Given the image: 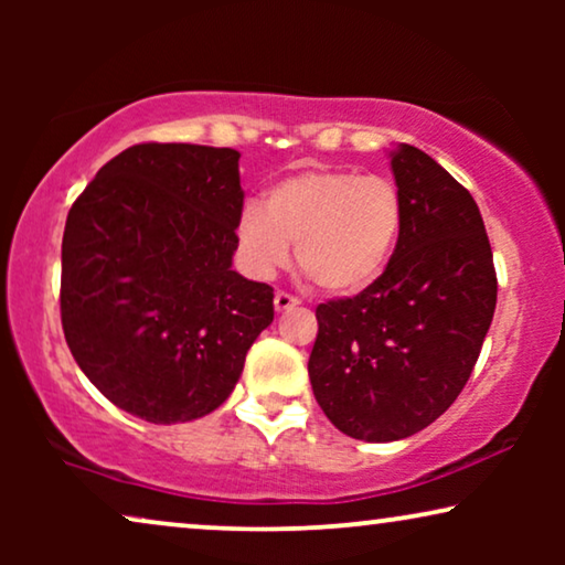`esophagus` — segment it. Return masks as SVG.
Returning <instances> with one entry per match:
<instances>
[{
  "label": "esophagus",
  "instance_id": "esophagus-1",
  "mask_svg": "<svg viewBox=\"0 0 565 565\" xmlns=\"http://www.w3.org/2000/svg\"><path fill=\"white\" fill-rule=\"evenodd\" d=\"M298 303H300V300L296 296H290V292H282V290L275 292V311L277 313L290 311V308H296Z\"/></svg>",
  "mask_w": 565,
  "mask_h": 565
}]
</instances>
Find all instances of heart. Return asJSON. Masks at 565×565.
<instances>
[{
    "label": "heart",
    "mask_w": 565,
    "mask_h": 565,
    "mask_svg": "<svg viewBox=\"0 0 565 565\" xmlns=\"http://www.w3.org/2000/svg\"><path fill=\"white\" fill-rule=\"evenodd\" d=\"M404 228V200L385 177L306 169L277 180L265 203H246L236 223V262L273 280L296 244L300 273L329 296H358L381 280Z\"/></svg>",
    "instance_id": "heart-1"
}]
</instances>
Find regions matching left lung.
<instances>
[{"label":"left lung","instance_id":"obj_1","mask_svg":"<svg viewBox=\"0 0 565 565\" xmlns=\"http://www.w3.org/2000/svg\"><path fill=\"white\" fill-rule=\"evenodd\" d=\"M404 228L381 280L316 308L313 396L339 431L396 443L460 396L489 334L497 273L476 200L429 153L391 151Z\"/></svg>","mask_w":565,"mask_h":565}]
</instances>
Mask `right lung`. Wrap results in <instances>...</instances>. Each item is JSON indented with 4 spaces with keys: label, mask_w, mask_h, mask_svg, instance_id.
I'll return each instance as SVG.
<instances>
[{
    "label": "right lung",
    "mask_w": 565,
    "mask_h": 565,
    "mask_svg": "<svg viewBox=\"0 0 565 565\" xmlns=\"http://www.w3.org/2000/svg\"><path fill=\"white\" fill-rule=\"evenodd\" d=\"M234 149L138 143L76 198L61 244V323L82 373L151 424L211 414L275 319L234 267L244 207Z\"/></svg>",
    "instance_id": "add662e5"
}]
</instances>
